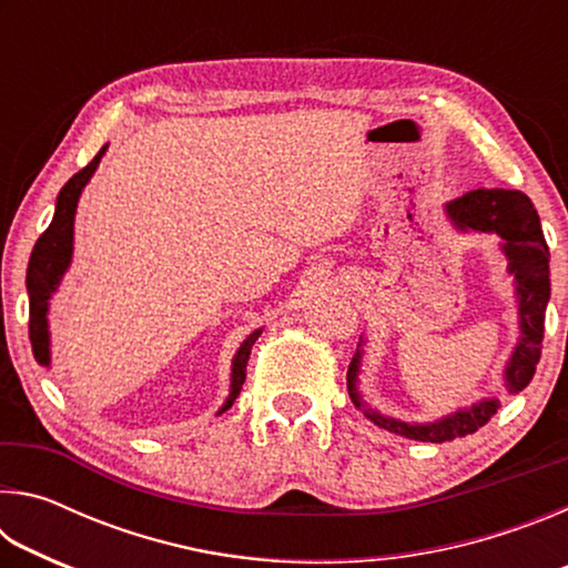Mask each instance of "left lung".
<instances>
[{
	"label": "left lung",
	"mask_w": 568,
	"mask_h": 568,
	"mask_svg": "<svg viewBox=\"0 0 568 568\" xmlns=\"http://www.w3.org/2000/svg\"><path fill=\"white\" fill-rule=\"evenodd\" d=\"M448 215L460 230H480V233H496L504 237V250L508 255V271L516 275L518 313H521V343L516 345L511 361L506 365L508 390H524L534 378L536 363L541 358L544 341V318L546 303L551 295L549 277V245L544 240L541 220H538L534 203L518 190L480 187L470 190L464 197L446 205ZM361 351L353 355L348 365V393L353 403L363 408L358 390H355V376H358ZM498 408L496 398L480 400L474 408L458 410L444 420L426 423V426H410L393 418H383L376 410H365L378 426L396 430V434L428 444H444L458 436H468L486 426Z\"/></svg>",
	"instance_id": "8db88e82"
}]
</instances>
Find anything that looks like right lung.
<instances>
[{
	"instance_id": "1",
	"label": "right lung",
	"mask_w": 568,
	"mask_h": 568,
	"mask_svg": "<svg viewBox=\"0 0 568 568\" xmlns=\"http://www.w3.org/2000/svg\"><path fill=\"white\" fill-rule=\"evenodd\" d=\"M104 155V148L92 158L90 165H84L77 175L67 180V185L60 190V197H57L54 217L50 227L44 230L40 240L34 243L30 267H27V291H30V341L34 358L42 365L50 363V333H47V301L54 293V287L60 285L62 275L70 265L72 257V225H74V210L77 200L82 195V187L88 185L92 172L98 170L100 158ZM261 331L250 333V338L240 345V351L233 361V390H230V398L223 406L227 410L237 398L240 388L245 383V368L250 358V348H253Z\"/></svg>"
}]
</instances>
